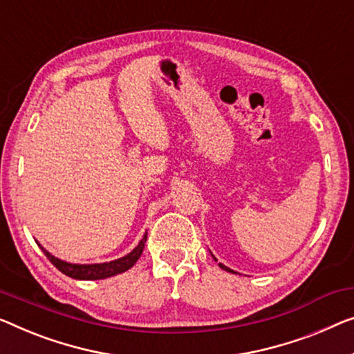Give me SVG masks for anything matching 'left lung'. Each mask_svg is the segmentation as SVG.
Returning <instances> with one entry per match:
<instances>
[{
  "label": "left lung",
  "instance_id": "left-lung-1",
  "mask_svg": "<svg viewBox=\"0 0 354 354\" xmlns=\"http://www.w3.org/2000/svg\"><path fill=\"white\" fill-rule=\"evenodd\" d=\"M213 257H214V256H213ZM214 261H218V259H216V257H214ZM219 267H221V268H223V270H227V272H230V273H235L234 270H230V268H229V267H225V266H224V263H219Z\"/></svg>",
  "mask_w": 354,
  "mask_h": 354
}]
</instances>
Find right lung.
Returning a JSON list of instances; mask_svg holds the SVG:
<instances>
[{
	"label": "right lung",
	"instance_id": "1",
	"mask_svg": "<svg viewBox=\"0 0 354 354\" xmlns=\"http://www.w3.org/2000/svg\"><path fill=\"white\" fill-rule=\"evenodd\" d=\"M147 235L145 234L143 240L140 241L138 246L135 248L133 251L129 252V254L120 257V259L111 261V262H103V263H70L59 259V257L52 256L49 251L44 250L39 243V248L44 252L47 259H49L54 266L59 268L62 273H65L66 277H71L75 279H104L114 275H119V273L127 272L129 268H131L136 263V261L140 259V256L143 254L145 250V243H146Z\"/></svg>",
	"mask_w": 354,
	"mask_h": 354
}]
</instances>
